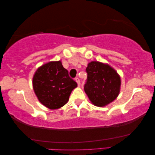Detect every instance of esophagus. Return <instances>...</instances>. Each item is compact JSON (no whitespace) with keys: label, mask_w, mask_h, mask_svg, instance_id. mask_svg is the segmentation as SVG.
I'll return each mask as SVG.
<instances>
[{"label":"esophagus","mask_w":155,"mask_h":155,"mask_svg":"<svg viewBox=\"0 0 155 155\" xmlns=\"http://www.w3.org/2000/svg\"><path fill=\"white\" fill-rule=\"evenodd\" d=\"M75 81H76V82H77V83L78 86L80 87V86H81V81H80L79 78H75Z\"/></svg>","instance_id":"1"}]
</instances>
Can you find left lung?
Here are the masks:
<instances>
[{
	"instance_id": "obj_1",
	"label": "left lung",
	"mask_w": 155,
	"mask_h": 155,
	"mask_svg": "<svg viewBox=\"0 0 155 155\" xmlns=\"http://www.w3.org/2000/svg\"><path fill=\"white\" fill-rule=\"evenodd\" d=\"M86 71L87 79L84 89L92 103L104 107L116 99L121 81L114 68L107 64L92 61L88 64Z\"/></svg>"
}]
</instances>
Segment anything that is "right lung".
Segmentation results:
<instances>
[{
  "mask_svg": "<svg viewBox=\"0 0 155 155\" xmlns=\"http://www.w3.org/2000/svg\"><path fill=\"white\" fill-rule=\"evenodd\" d=\"M32 85L38 101L53 110L66 104L77 83L69 77L61 61H52L37 69L32 78Z\"/></svg>",
  "mask_w": 155,
  "mask_h": 155,
  "instance_id": "obj_1",
  "label": "right lung"
}]
</instances>
